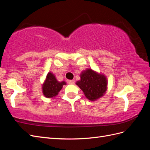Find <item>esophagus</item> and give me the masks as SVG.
I'll use <instances>...</instances> for the list:
<instances>
[{"label": "esophagus", "instance_id": "esophagus-1", "mask_svg": "<svg viewBox=\"0 0 150 150\" xmlns=\"http://www.w3.org/2000/svg\"><path fill=\"white\" fill-rule=\"evenodd\" d=\"M67 83L70 84H74V80L72 79V80H68L67 81Z\"/></svg>", "mask_w": 150, "mask_h": 150}]
</instances>
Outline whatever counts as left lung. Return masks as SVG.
<instances>
[{
	"instance_id": "left-lung-1",
	"label": "left lung",
	"mask_w": 150,
	"mask_h": 150,
	"mask_svg": "<svg viewBox=\"0 0 150 150\" xmlns=\"http://www.w3.org/2000/svg\"><path fill=\"white\" fill-rule=\"evenodd\" d=\"M81 79L76 84L83 91L86 98L94 101L103 97L108 89L106 76L93 70L86 69L81 72Z\"/></svg>"
}]
</instances>
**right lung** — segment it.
Returning a JSON list of instances; mask_svg holds the SVG:
<instances>
[{"instance_id": "1", "label": "right lung", "mask_w": 150, "mask_h": 150, "mask_svg": "<svg viewBox=\"0 0 150 150\" xmlns=\"http://www.w3.org/2000/svg\"><path fill=\"white\" fill-rule=\"evenodd\" d=\"M64 85H66L65 81L59 82L53 73L49 72L42 85V91L44 96L47 98H55Z\"/></svg>"}]
</instances>
